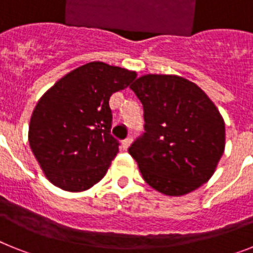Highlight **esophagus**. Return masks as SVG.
<instances>
[{
    "label": "esophagus",
    "mask_w": 253,
    "mask_h": 253,
    "mask_svg": "<svg viewBox=\"0 0 253 253\" xmlns=\"http://www.w3.org/2000/svg\"><path fill=\"white\" fill-rule=\"evenodd\" d=\"M130 143H131V137H128V138H125L124 140L122 142V147L123 149H128L129 146H130Z\"/></svg>",
    "instance_id": "esophagus-1"
}]
</instances>
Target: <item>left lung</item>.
<instances>
[{"mask_svg": "<svg viewBox=\"0 0 253 253\" xmlns=\"http://www.w3.org/2000/svg\"><path fill=\"white\" fill-rule=\"evenodd\" d=\"M144 110V130L129 148L147 184L169 196L189 194L215 171L225 147L222 115L194 82L144 75L130 86Z\"/></svg>", "mask_w": 253, "mask_h": 253, "instance_id": "obj_1", "label": "left lung"}]
</instances>
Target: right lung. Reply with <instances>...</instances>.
I'll return each instance as SVG.
<instances>
[{"mask_svg":"<svg viewBox=\"0 0 253 253\" xmlns=\"http://www.w3.org/2000/svg\"><path fill=\"white\" fill-rule=\"evenodd\" d=\"M137 73L91 62L73 69L44 93L29 124V144L51 184L84 191L97 184L119 152L110 134L109 100Z\"/></svg>","mask_w":253,"mask_h":253,"instance_id":"right-lung-1","label":"right lung"}]
</instances>
